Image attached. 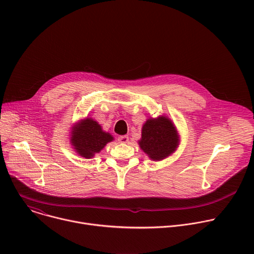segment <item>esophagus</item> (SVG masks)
I'll return each instance as SVG.
<instances>
[{
	"label": "esophagus",
	"mask_w": 254,
	"mask_h": 254,
	"mask_svg": "<svg viewBox=\"0 0 254 254\" xmlns=\"http://www.w3.org/2000/svg\"><path fill=\"white\" fill-rule=\"evenodd\" d=\"M119 141L120 142H123V143H126L128 141V136L127 135H122L119 137Z\"/></svg>",
	"instance_id": "esophagus-1"
}]
</instances>
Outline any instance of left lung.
I'll return each instance as SVG.
<instances>
[{
	"label": "left lung",
	"mask_w": 254,
	"mask_h": 254,
	"mask_svg": "<svg viewBox=\"0 0 254 254\" xmlns=\"http://www.w3.org/2000/svg\"><path fill=\"white\" fill-rule=\"evenodd\" d=\"M140 149L153 161H161L173 154L179 144L176 127L167 117L149 119L141 128Z\"/></svg>",
	"instance_id": "8db88e82"
}]
</instances>
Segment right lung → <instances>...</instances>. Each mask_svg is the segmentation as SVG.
Here are the masks:
<instances>
[{"instance_id": "1", "label": "right lung", "mask_w": 254, "mask_h": 254, "mask_svg": "<svg viewBox=\"0 0 254 254\" xmlns=\"http://www.w3.org/2000/svg\"><path fill=\"white\" fill-rule=\"evenodd\" d=\"M71 144L77 154L85 159L92 158L99 153L107 142L114 140L110 132L102 130L100 125L92 119L80 121L72 127Z\"/></svg>"}]
</instances>
